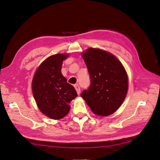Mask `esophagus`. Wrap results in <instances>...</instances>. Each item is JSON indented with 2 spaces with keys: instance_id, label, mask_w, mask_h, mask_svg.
Listing matches in <instances>:
<instances>
[{
  "instance_id": "34e87169",
  "label": "esophagus",
  "mask_w": 160,
  "mask_h": 160,
  "mask_svg": "<svg viewBox=\"0 0 160 160\" xmlns=\"http://www.w3.org/2000/svg\"><path fill=\"white\" fill-rule=\"evenodd\" d=\"M74 88H75L76 91V92L78 93V95H80V88L79 86L78 85V84H75L74 85Z\"/></svg>"
}]
</instances>
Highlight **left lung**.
Returning a JSON list of instances; mask_svg holds the SVG:
<instances>
[{
	"label": "left lung",
	"instance_id": "obj_1",
	"mask_svg": "<svg viewBox=\"0 0 160 160\" xmlns=\"http://www.w3.org/2000/svg\"><path fill=\"white\" fill-rule=\"evenodd\" d=\"M82 55L91 85L80 95L96 115H111L120 107L128 92L125 69L113 55L99 48H89Z\"/></svg>",
	"mask_w": 160,
	"mask_h": 160
}]
</instances>
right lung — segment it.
I'll use <instances>...</instances> for the list:
<instances>
[{
    "instance_id": "obj_1",
    "label": "right lung",
    "mask_w": 160,
    "mask_h": 160,
    "mask_svg": "<svg viewBox=\"0 0 160 160\" xmlns=\"http://www.w3.org/2000/svg\"><path fill=\"white\" fill-rule=\"evenodd\" d=\"M68 54H56L45 59L36 69L32 82V93L40 111L53 120L67 115L69 103L77 97L72 85L61 73Z\"/></svg>"
}]
</instances>
